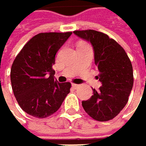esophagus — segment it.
Wrapping results in <instances>:
<instances>
[{
  "label": "esophagus",
  "mask_w": 146,
  "mask_h": 146,
  "mask_svg": "<svg viewBox=\"0 0 146 146\" xmlns=\"http://www.w3.org/2000/svg\"><path fill=\"white\" fill-rule=\"evenodd\" d=\"M72 86L74 87V89H77V88H79V87H80V85H77V84H72Z\"/></svg>",
  "instance_id": "esophagus-1"
}]
</instances>
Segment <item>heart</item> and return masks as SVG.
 <instances>
[{
	"mask_svg": "<svg viewBox=\"0 0 146 146\" xmlns=\"http://www.w3.org/2000/svg\"><path fill=\"white\" fill-rule=\"evenodd\" d=\"M80 43H84V42H80Z\"/></svg>",
	"mask_w": 146,
	"mask_h": 146,
	"instance_id": "b5f03b06",
	"label": "heart"
}]
</instances>
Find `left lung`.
Segmentation results:
<instances>
[{
  "label": "left lung",
  "mask_w": 146,
  "mask_h": 146,
  "mask_svg": "<svg viewBox=\"0 0 146 146\" xmlns=\"http://www.w3.org/2000/svg\"><path fill=\"white\" fill-rule=\"evenodd\" d=\"M78 36L91 42L94 49L97 76L103 86L92 89L90 99L82 102L85 111L94 120L107 121L126 106L133 86V66L124 48L107 34L94 30L74 31Z\"/></svg>",
  "instance_id": "8db88e82"
}]
</instances>
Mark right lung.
Instances as JSON below:
<instances>
[{
	"label": "right lung",
	"mask_w": 146,
	"mask_h": 146,
	"mask_svg": "<svg viewBox=\"0 0 146 146\" xmlns=\"http://www.w3.org/2000/svg\"><path fill=\"white\" fill-rule=\"evenodd\" d=\"M67 32H43L31 38L15 57L11 84L20 108L36 118L55 113L70 92L71 83L54 80L55 54L71 36Z\"/></svg>",
	"instance_id": "obj_1"
}]
</instances>
